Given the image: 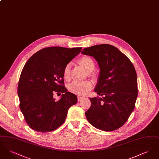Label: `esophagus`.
I'll list each match as a JSON object with an SVG mask.
<instances>
[{
  "mask_svg": "<svg viewBox=\"0 0 159 159\" xmlns=\"http://www.w3.org/2000/svg\"><path fill=\"white\" fill-rule=\"evenodd\" d=\"M83 99V97H77V99H78V101H82V100Z\"/></svg>",
  "mask_w": 159,
  "mask_h": 159,
  "instance_id": "esophagus-1",
  "label": "esophagus"
}]
</instances>
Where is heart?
Segmentation results:
<instances>
[{
  "label": "heart",
  "mask_w": 159,
  "mask_h": 159,
  "mask_svg": "<svg viewBox=\"0 0 159 159\" xmlns=\"http://www.w3.org/2000/svg\"><path fill=\"white\" fill-rule=\"evenodd\" d=\"M78 62L89 71V75L95 76L94 73L92 71L95 68V64L93 60L89 57L84 56L79 59ZM71 64L68 63L66 65L63 70V77L66 80H68L70 76ZM92 83L90 81H85L83 82H74L68 85V89L71 93L79 96L84 95L88 91L92 88Z\"/></svg>",
  "instance_id": "heart-1"
}]
</instances>
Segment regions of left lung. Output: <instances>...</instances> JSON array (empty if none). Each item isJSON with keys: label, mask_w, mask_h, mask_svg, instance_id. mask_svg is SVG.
Instances as JSON below:
<instances>
[{"label": "left lung", "mask_w": 159, "mask_h": 159, "mask_svg": "<svg viewBox=\"0 0 159 159\" xmlns=\"http://www.w3.org/2000/svg\"><path fill=\"white\" fill-rule=\"evenodd\" d=\"M82 53L97 61L100 74L95 92L102 98H90L85 113L95 128L104 131L120 128L135 108L138 96L136 71L128 58L114 46L101 44L83 49Z\"/></svg>", "instance_id": "8db88e82"}]
</instances>
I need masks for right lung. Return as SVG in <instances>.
<instances>
[{"label":"right lung","mask_w":159,"mask_h":159,"mask_svg":"<svg viewBox=\"0 0 159 159\" xmlns=\"http://www.w3.org/2000/svg\"><path fill=\"white\" fill-rule=\"evenodd\" d=\"M82 49L48 47L33 55L25 63L18 93L20 110L30 128L49 132L65 121L69 108L76 104L77 98L64 86L63 70ZM55 92L62 93L58 102L53 98Z\"/></svg>","instance_id":"add662e5"}]
</instances>
